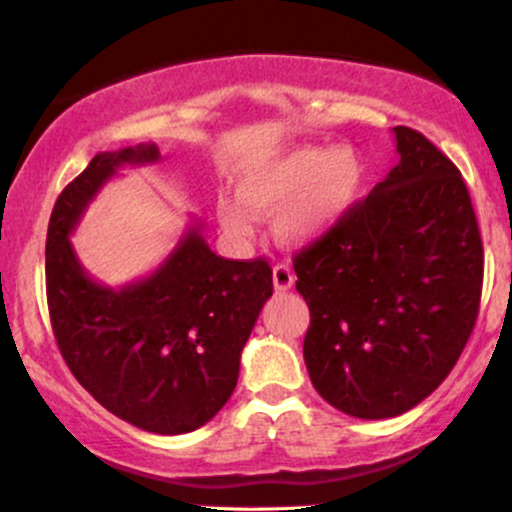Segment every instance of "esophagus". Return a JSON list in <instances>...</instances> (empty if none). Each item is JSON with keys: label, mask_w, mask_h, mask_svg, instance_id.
I'll return each instance as SVG.
<instances>
[{"label": "esophagus", "mask_w": 512, "mask_h": 512, "mask_svg": "<svg viewBox=\"0 0 512 512\" xmlns=\"http://www.w3.org/2000/svg\"><path fill=\"white\" fill-rule=\"evenodd\" d=\"M272 279H274V289L276 291H289L293 286V281H296V274H293V269L289 264H276L272 269Z\"/></svg>", "instance_id": "34e87169"}]
</instances>
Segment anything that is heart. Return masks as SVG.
Returning <instances> with one entry per match:
<instances>
[{"label":"heart","mask_w":512,"mask_h":512,"mask_svg":"<svg viewBox=\"0 0 512 512\" xmlns=\"http://www.w3.org/2000/svg\"><path fill=\"white\" fill-rule=\"evenodd\" d=\"M363 163L351 146L337 144L284 151L255 161L238 180V198L216 202L221 226L236 240L255 236V214H272L284 243L325 236L356 207L363 192Z\"/></svg>","instance_id":"1"}]
</instances>
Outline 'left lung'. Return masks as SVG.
Instances as JSON below:
<instances>
[{
    "mask_svg": "<svg viewBox=\"0 0 512 512\" xmlns=\"http://www.w3.org/2000/svg\"><path fill=\"white\" fill-rule=\"evenodd\" d=\"M392 132L397 166L293 257L310 308V380L356 419L404 414L448 378L477 322L484 281L460 170L416 129Z\"/></svg>",
    "mask_w": 512,
    "mask_h": 512,
    "instance_id": "8db88e82",
    "label": "left lung"
}]
</instances>
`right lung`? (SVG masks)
<instances>
[{
  "mask_svg": "<svg viewBox=\"0 0 512 512\" xmlns=\"http://www.w3.org/2000/svg\"><path fill=\"white\" fill-rule=\"evenodd\" d=\"M158 158L156 144L105 151L64 187L48 226L45 289L60 354L93 399L142 431L180 436L233 395L240 351L274 284L264 257L211 252L199 223L146 279L108 289L86 274L69 233L88 202L117 168Z\"/></svg>",
  "mask_w": 512,
  "mask_h": 512,
  "instance_id": "obj_1",
  "label": "right lung"
}]
</instances>
